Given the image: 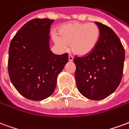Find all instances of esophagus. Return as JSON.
Wrapping results in <instances>:
<instances>
[{
  "mask_svg": "<svg viewBox=\"0 0 129 129\" xmlns=\"http://www.w3.org/2000/svg\"><path fill=\"white\" fill-rule=\"evenodd\" d=\"M68 61H73V56L71 55V54H69L68 55Z\"/></svg>",
  "mask_w": 129,
  "mask_h": 129,
  "instance_id": "obj_1",
  "label": "esophagus"
}]
</instances>
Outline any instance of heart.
Wrapping results in <instances>:
<instances>
[{
  "instance_id": "1",
  "label": "heart",
  "mask_w": 129,
  "mask_h": 129,
  "mask_svg": "<svg viewBox=\"0 0 129 129\" xmlns=\"http://www.w3.org/2000/svg\"><path fill=\"white\" fill-rule=\"evenodd\" d=\"M59 37L54 36V41L60 48L65 49L71 43L74 53L84 56L94 50L100 38V27L95 23L73 22L62 25Z\"/></svg>"
}]
</instances>
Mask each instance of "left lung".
<instances>
[{
    "label": "left lung",
    "mask_w": 129,
    "mask_h": 129,
    "mask_svg": "<svg viewBox=\"0 0 129 129\" xmlns=\"http://www.w3.org/2000/svg\"><path fill=\"white\" fill-rule=\"evenodd\" d=\"M100 29L97 46L90 53L75 56L77 86L88 99L101 100L117 89L123 75L124 48L109 27L95 22Z\"/></svg>",
    "instance_id": "1"
}]
</instances>
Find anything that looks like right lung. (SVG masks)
<instances>
[{
    "instance_id": "add662e5",
    "label": "right lung",
    "mask_w": 129,
    "mask_h": 129,
    "mask_svg": "<svg viewBox=\"0 0 129 129\" xmlns=\"http://www.w3.org/2000/svg\"><path fill=\"white\" fill-rule=\"evenodd\" d=\"M54 20L34 18L21 27L10 43L8 73L18 92L39 101L50 97L56 78L68 61V54L50 50L49 33Z\"/></svg>"
}]
</instances>
